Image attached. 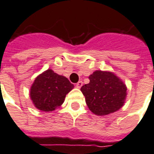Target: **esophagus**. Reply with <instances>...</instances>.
Instances as JSON below:
<instances>
[{"label":"esophagus","mask_w":154,"mask_h":154,"mask_svg":"<svg viewBox=\"0 0 154 154\" xmlns=\"http://www.w3.org/2000/svg\"><path fill=\"white\" fill-rule=\"evenodd\" d=\"M76 88H80L82 86H83V82L82 81H79L77 84H75Z\"/></svg>","instance_id":"obj_1"}]
</instances>
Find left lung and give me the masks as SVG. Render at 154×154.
<instances>
[{"label": "left lung", "instance_id": "1", "mask_svg": "<svg viewBox=\"0 0 154 154\" xmlns=\"http://www.w3.org/2000/svg\"><path fill=\"white\" fill-rule=\"evenodd\" d=\"M82 86L87 106L93 114L103 116L119 110L124 104L127 87L114 73L96 70Z\"/></svg>", "mask_w": 154, "mask_h": 154}]
</instances>
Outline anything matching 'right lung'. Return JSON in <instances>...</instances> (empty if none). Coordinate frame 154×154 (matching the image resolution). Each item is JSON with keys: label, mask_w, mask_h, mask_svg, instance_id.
Returning <instances> with one entry per match:
<instances>
[{"label": "right lung", "mask_w": 154, "mask_h": 154, "mask_svg": "<svg viewBox=\"0 0 154 154\" xmlns=\"http://www.w3.org/2000/svg\"><path fill=\"white\" fill-rule=\"evenodd\" d=\"M74 88L67 78L51 69L38 75L30 90L35 106L42 111H53L62 105L68 92Z\"/></svg>", "instance_id": "add662e5"}]
</instances>
